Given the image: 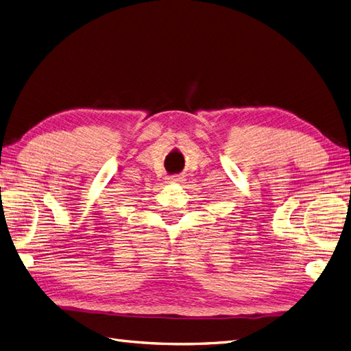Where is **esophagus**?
I'll list each match as a JSON object with an SVG mask.
<instances>
[{
  "instance_id": "34e87169",
  "label": "esophagus",
  "mask_w": 351,
  "mask_h": 351,
  "mask_svg": "<svg viewBox=\"0 0 351 351\" xmlns=\"http://www.w3.org/2000/svg\"><path fill=\"white\" fill-rule=\"evenodd\" d=\"M168 183H174V184H182L184 183V176H171L168 177Z\"/></svg>"
}]
</instances>
